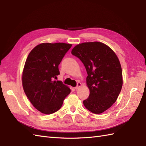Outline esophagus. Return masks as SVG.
<instances>
[{"mask_svg":"<svg viewBox=\"0 0 146 146\" xmlns=\"http://www.w3.org/2000/svg\"><path fill=\"white\" fill-rule=\"evenodd\" d=\"M81 85H82L81 83H80V82L77 83V85H76V86H75V89L76 90H78L80 87V86H81Z\"/></svg>","mask_w":146,"mask_h":146,"instance_id":"obj_1","label":"esophagus"}]
</instances>
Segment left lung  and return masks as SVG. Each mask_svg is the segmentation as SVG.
I'll use <instances>...</instances> for the list:
<instances>
[{"mask_svg":"<svg viewBox=\"0 0 146 146\" xmlns=\"http://www.w3.org/2000/svg\"><path fill=\"white\" fill-rule=\"evenodd\" d=\"M71 54L80 59L88 74L86 84L90 95L83 104L92 113H103L116 102L122 87L119 59L111 49L100 42L79 44Z\"/></svg>","mask_w":146,"mask_h":146,"instance_id":"left-lung-1","label":"left lung"}]
</instances>
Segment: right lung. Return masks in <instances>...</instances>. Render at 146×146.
<instances>
[{"label": "right lung", "instance_id": "add662e5", "mask_svg": "<svg viewBox=\"0 0 146 146\" xmlns=\"http://www.w3.org/2000/svg\"><path fill=\"white\" fill-rule=\"evenodd\" d=\"M71 44L63 42L42 43L33 49L24 65L22 82L31 103L44 114H51L61 107L71 90L61 81L58 66Z\"/></svg>", "mask_w": 146, "mask_h": 146}]
</instances>
